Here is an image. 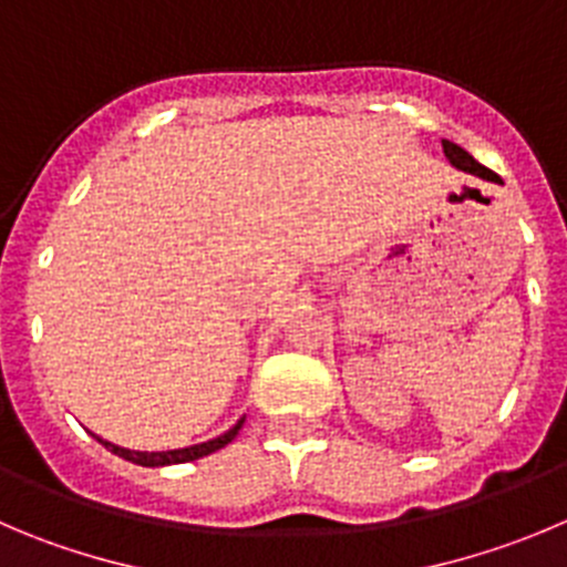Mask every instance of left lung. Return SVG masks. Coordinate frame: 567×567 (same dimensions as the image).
Here are the masks:
<instances>
[{
  "label": "left lung",
  "mask_w": 567,
  "mask_h": 567,
  "mask_svg": "<svg viewBox=\"0 0 567 567\" xmlns=\"http://www.w3.org/2000/svg\"><path fill=\"white\" fill-rule=\"evenodd\" d=\"M442 147H444V156L451 158V164H453V167H458V171H464V173H473V176H478V178H486V182L504 184V182H501V176H498V173H492L489 167H484V164H478V162H475V158L470 156V153L464 151V147H458L456 142H447V140H442Z\"/></svg>",
  "instance_id": "left-lung-1"
}]
</instances>
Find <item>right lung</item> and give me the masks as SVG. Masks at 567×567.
I'll return each mask as SVG.
<instances>
[{"label": "right lung", "mask_w": 567, "mask_h": 567, "mask_svg": "<svg viewBox=\"0 0 567 567\" xmlns=\"http://www.w3.org/2000/svg\"><path fill=\"white\" fill-rule=\"evenodd\" d=\"M243 422H246V416H243L240 422H237L235 427H229L226 433H220L218 439H209V442H200V444H189V447H178V451H158V453H147V451H128V447H120V444H111L105 442V439L100 436H92L97 439L103 447H109L114 456L125 458V462H134L140 464V467H167V464H184V462H195V458H204L209 456V453L220 451V447H226V444L231 442V439L237 436V431L243 427Z\"/></svg>", "instance_id": "right-lung-1"}]
</instances>
